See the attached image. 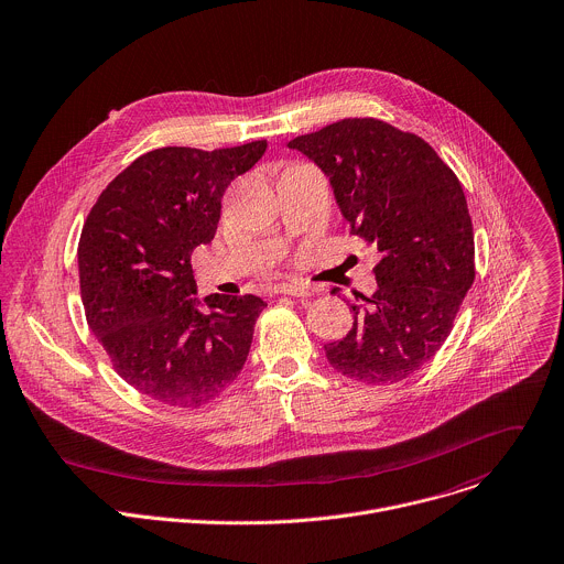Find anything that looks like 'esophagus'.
<instances>
[{
    "label": "esophagus",
    "mask_w": 564,
    "mask_h": 564,
    "mask_svg": "<svg viewBox=\"0 0 564 564\" xmlns=\"http://www.w3.org/2000/svg\"><path fill=\"white\" fill-rule=\"evenodd\" d=\"M276 294H288V296H310L312 294V288L305 285V283H279L274 288Z\"/></svg>",
    "instance_id": "esophagus-1"
}]
</instances>
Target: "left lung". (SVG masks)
<instances>
[{
    "label": "left lung",
    "mask_w": 564,
    "mask_h": 564,
    "mask_svg": "<svg viewBox=\"0 0 564 564\" xmlns=\"http://www.w3.org/2000/svg\"><path fill=\"white\" fill-rule=\"evenodd\" d=\"M290 148L329 176L349 235L381 252L379 290L354 292V325L325 345L327 362L365 386L405 381L443 347L476 279L463 185L425 139L373 117L340 119Z\"/></svg>",
    "instance_id": "left-lung-1"
}]
</instances>
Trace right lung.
<instances>
[{
	"mask_svg": "<svg viewBox=\"0 0 564 564\" xmlns=\"http://www.w3.org/2000/svg\"><path fill=\"white\" fill-rule=\"evenodd\" d=\"M265 148L259 139L150 150L106 185L86 217L77 257L88 327L119 377L156 403L199 410L243 369L268 303L210 294V312H202L191 257L215 239L226 187Z\"/></svg>",
	"mask_w": 564,
	"mask_h": 564,
	"instance_id": "obj_1",
	"label": "right lung"
}]
</instances>
